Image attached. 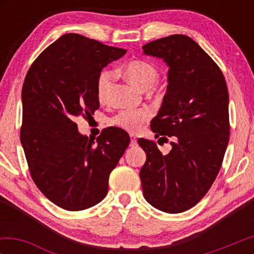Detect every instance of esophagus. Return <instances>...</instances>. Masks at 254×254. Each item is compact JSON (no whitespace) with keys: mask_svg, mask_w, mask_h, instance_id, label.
Returning <instances> with one entry per match:
<instances>
[{"mask_svg":"<svg viewBox=\"0 0 254 254\" xmlns=\"http://www.w3.org/2000/svg\"><path fill=\"white\" fill-rule=\"evenodd\" d=\"M137 144V140L134 134H130V147H135Z\"/></svg>","mask_w":254,"mask_h":254,"instance_id":"esophagus-1","label":"esophagus"}]
</instances>
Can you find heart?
Returning <instances> with one entry per match:
<instances>
[{
  "label": "heart",
  "mask_w": 254,
  "mask_h": 254,
  "mask_svg": "<svg viewBox=\"0 0 254 254\" xmlns=\"http://www.w3.org/2000/svg\"><path fill=\"white\" fill-rule=\"evenodd\" d=\"M124 75L134 86L140 90H149L158 81L157 68L145 60H133L125 65ZM113 81V71L105 69L97 78V97L99 102H106L109 98ZM149 112L145 110H125L111 119V124L127 130H137L147 121Z\"/></svg>",
  "instance_id": "1"
}]
</instances>
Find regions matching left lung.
<instances>
[{
	"mask_svg": "<svg viewBox=\"0 0 254 254\" xmlns=\"http://www.w3.org/2000/svg\"><path fill=\"white\" fill-rule=\"evenodd\" d=\"M142 50L169 67L166 93L150 127L156 137L173 138L168 155L155 142L137 141L147 155L142 190L152 207L183 213L206 195L223 162L230 135L227 82L213 59L184 34L151 41Z\"/></svg>",
	"mask_w": 254,
	"mask_h": 254,
	"instance_id": "left-lung-1",
	"label": "left lung"
}]
</instances>
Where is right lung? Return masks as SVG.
Segmentation results:
<instances>
[{
  "mask_svg": "<svg viewBox=\"0 0 254 254\" xmlns=\"http://www.w3.org/2000/svg\"><path fill=\"white\" fill-rule=\"evenodd\" d=\"M126 52L67 33L26 74L20 142L34 184L65 210L86 209L106 196L110 173L129 144L121 128H105L95 141L79 133L75 123L99 109L97 78Z\"/></svg>",
  "mask_w": 254,
  "mask_h": 254,
  "instance_id": "obj_1",
  "label": "right lung"
}]
</instances>
